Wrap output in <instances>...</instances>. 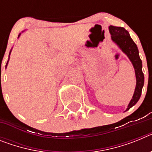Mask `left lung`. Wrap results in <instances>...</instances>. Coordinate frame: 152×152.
<instances>
[{"label":"left lung","instance_id":"1","mask_svg":"<svg viewBox=\"0 0 152 152\" xmlns=\"http://www.w3.org/2000/svg\"><path fill=\"white\" fill-rule=\"evenodd\" d=\"M109 31L111 35V39L118 45L122 52L127 56L135 69L136 85L132 98L129 103L126 111L129 110L139 101L144 86V74L142 72V63L139 55V49L136 44L130 37L129 32L123 27L110 26ZM125 111V112H126Z\"/></svg>","mask_w":152,"mask_h":152}]
</instances>
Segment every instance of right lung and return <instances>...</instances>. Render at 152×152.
I'll return each mask as SVG.
<instances>
[{"mask_svg": "<svg viewBox=\"0 0 152 152\" xmlns=\"http://www.w3.org/2000/svg\"><path fill=\"white\" fill-rule=\"evenodd\" d=\"M21 35V33H20V34H19V36H18V38L19 37H20V36ZM12 50V49H11ZM11 50H10V53H9V58H10V52H11ZM8 61H9V60H8ZM8 61H7V64H6V67L7 66V64H8Z\"/></svg>", "mask_w": 152, "mask_h": 152, "instance_id": "obj_1", "label": "right lung"}]
</instances>
